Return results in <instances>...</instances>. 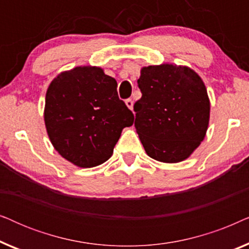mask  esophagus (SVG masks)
Returning <instances> with one entry per match:
<instances>
[{"instance_id": "1", "label": "esophagus", "mask_w": 249, "mask_h": 249, "mask_svg": "<svg viewBox=\"0 0 249 249\" xmlns=\"http://www.w3.org/2000/svg\"><path fill=\"white\" fill-rule=\"evenodd\" d=\"M125 105H127L129 110L132 111V108H134V102H132L131 98H128V100H125Z\"/></svg>"}]
</instances>
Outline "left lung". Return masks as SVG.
I'll return each instance as SVG.
<instances>
[{"instance_id":"obj_1","label":"left lung","mask_w":249,"mask_h":249,"mask_svg":"<svg viewBox=\"0 0 249 249\" xmlns=\"http://www.w3.org/2000/svg\"><path fill=\"white\" fill-rule=\"evenodd\" d=\"M142 96L134 105L135 128L146 154L163 163L182 162L205 138L210 98L205 84L187 66L142 67Z\"/></svg>"}]
</instances>
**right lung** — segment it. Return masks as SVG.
I'll use <instances>...</instances> for the list:
<instances>
[{
  "mask_svg": "<svg viewBox=\"0 0 249 249\" xmlns=\"http://www.w3.org/2000/svg\"><path fill=\"white\" fill-rule=\"evenodd\" d=\"M117 80L100 67L62 71L46 90L44 121L55 151L79 168L107 162L134 114L119 100Z\"/></svg>",
  "mask_w": 249,
  "mask_h": 249,
  "instance_id": "right-lung-1",
  "label": "right lung"
}]
</instances>
